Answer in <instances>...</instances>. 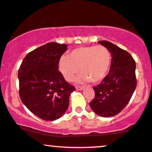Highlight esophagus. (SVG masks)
Here are the masks:
<instances>
[{
    "label": "esophagus",
    "mask_w": 152,
    "mask_h": 152,
    "mask_svg": "<svg viewBox=\"0 0 152 152\" xmlns=\"http://www.w3.org/2000/svg\"><path fill=\"white\" fill-rule=\"evenodd\" d=\"M76 89H78V90H83L84 89V86H76Z\"/></svg>",
    "instance_id": "obj_1"
}]
</instances>
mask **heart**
I'll use <instances>...</instances> for the list:
<instances>
[{"mask_svg": "<svg viewBox=\"0 0 152 152\" xmlns=\"http://www.w3.org/2000/svg\"><path fill=\"white\" fill-rule=\"evenodd\" d=\"M112 63L110 51L102 45L77 48L62 56L58 63V69L63 78L71 81L79 71L82 74L78 81H89L96 84L107 75Z\"/></svg>", "mask_w": 152, "mask_h": 152, "instance_id": "heart-1", "label": "heart"}]
</instances>
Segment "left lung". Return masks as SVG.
I'll return each mask as SVG.
<instances>
[{
  "label": "left lung",
  "instance_id": "8db88e82",
  "mask_svg": "<svg viewBox=\"0 0 152 152\" xmlns=\"http://www.w3.org/2000/svg\"><path fill=\"white\" fill-rule=\"evenodd\" d=\"M112 55L110 69L97 86H93L95 96L89 105L102 117L116 115L129 102L136 87V62L127 51L108 41L98 42Z\"/></svg>",
  "mask_w": 152,
  "mask_h": 152
}]
</instances>
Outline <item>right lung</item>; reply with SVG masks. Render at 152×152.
<instances>
[{
    "mask_svg": "<svg viewBox=\"0 0 152 152\" xmlns=\"http://www.w3.org/2000/svg\"><path fill=\"white\" fill-rule=\"evenodd\" d=\"M67 45L48 44L31 51L19 69V96L33 114L44 121L61 118L69 105V96L76 89L58 71L60 58Z\"/></svg>",
    "mask_w": 152,
    "mask_h": 152,
    "instance_id": "obj_1",
    "label": "right lung"
}]
</instances>
